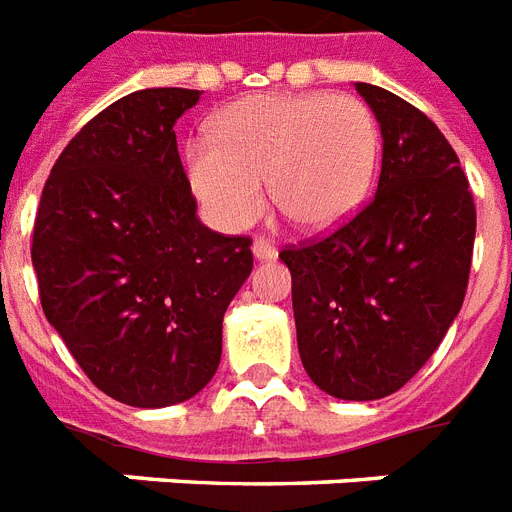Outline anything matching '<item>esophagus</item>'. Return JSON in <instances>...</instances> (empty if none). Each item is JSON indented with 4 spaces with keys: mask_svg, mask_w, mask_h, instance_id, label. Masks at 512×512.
<instances>
[{
    "mask_svg": "<svg viewBox=\"0 0 512 512\" xmlns=\"http://www.w3.org/2000/svg\"><path fill=\"white\" fill-rule=\"evenodd\" d=\"M251 251H253V259L256 261H272L277 256V248L272 243H267V240H253L251 245Z\"/></svg>",
    "mask_w": 512,
    "mask_h": 512,
    "instance_id": "1",
    "label": "esophagus"
}]
</instances>
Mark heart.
<instances>
[{
	"mask_svg": "<svg viewBox=\"0 0 512 512\" xmlns=\"http://www.w3.org/2000/svg\"><path fill=\"white\" fill-rule=\"evenodd\" d=\"M380 155V129L349 94H256L211 121V140L187 147L190 185L214 222L243 230L275 206L304 230H330L365 200Z\"/></svg>",
	"mask_w": 512,
	"mask_h": 512,
	"instance_id": "b5f03b06",
	"label": "heart"
}]
</instances>
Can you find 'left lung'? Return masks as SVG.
Here are the masks:
<instances>
[{
    "mask_svg": "<svg viewBox=\"0 0 512 512\" xmlns=\"http://www.w3.org/2000/svg\"><path fill=\"white\" fill-rule=\"evenodd\" d=\"M354 87L383 137L378 192L341 230L280 259L306 375L335 399L372 402L399 391L460 314L476 206L431 118L388 89Z\"/></svg>",
    "mask_w": 512,
    "mask_h": 512,
    "instance_id": "8db88e82",
    "label": "left lung"
}]
</instances>
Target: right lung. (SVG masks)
<instances>
[{"instance_id": "obj_1", "label": "right lung", "mask_w": 512, "mask_h": 512, "mask_svg": "<svg viewBox=\"0 0 512 512\" xmlns=\"http://www.w3.org/2000/svg\"><path fill=\"white\" fill-rule=\"evenodd\" d=\"M198 89H140L81 129L44 185L34 261L47 322L102 394L142 410L187 402L222 359V322L251 240L208 230L179 161Z\"/></svg>"}]
</instances>
